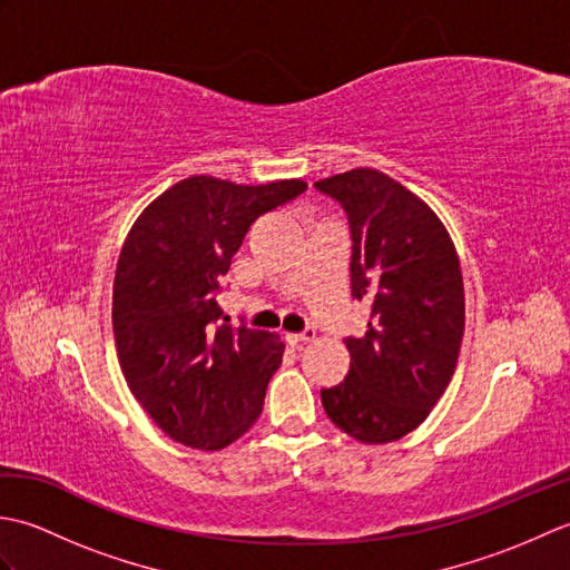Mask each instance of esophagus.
<instances>
[{"mask_svg":"<svg viewBox=\"0 0 570 570\" xmlns=\"http://www.w3.org/2000/svg\"><path fill=\"white\" fill-rule=\"evenodd\" d=\"M286 341L292 345H301V343H311L316 341V328L313 325H308V328L304 333H286Z\"/></svg>","mask_w":570,"mask_h":570,"instance_id":"obj_1","label":"esophagus"}]
</instances>
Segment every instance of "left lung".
I'll return each instance as SVG.
<instances>
[{"label":"left lung","instance_id":"left-lung-1","mask_svg":"<svg viewBox=\"0 0 570 570\" xmlns=\"http://www.w3.org/2000/svg\"><path fill=\"white\" fill-rule=\"evenodd\" d=\"M313 186L345 210L353 298L372 301L365 335L345 337L347 377L321 402L353 439L392 443L423 423L455 372L465 331L458 254L429 205L382 171Z\"/></svg>","mask_w":570,"mask_h":570}]
</instances>
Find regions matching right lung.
<instances>
[{
  "instance_id": "obj_1",
  "label": "right lung",
  "mask_w": 570,
  "mask_h": 570,
  "mask_svg": "<svg viewBox=\"0 0 570 570\" xmlns=\"http://www.w3.org/2000/svg\"><path fill=\"white\" fill-rule=\"evenodd\" d=\"M306 188L190 176L129 229L112 294L117 355L131 394L174 441L220 451L259 419L284 343L220 323L217 294L252 223Z\"/></svg>"
}]
</instances>
